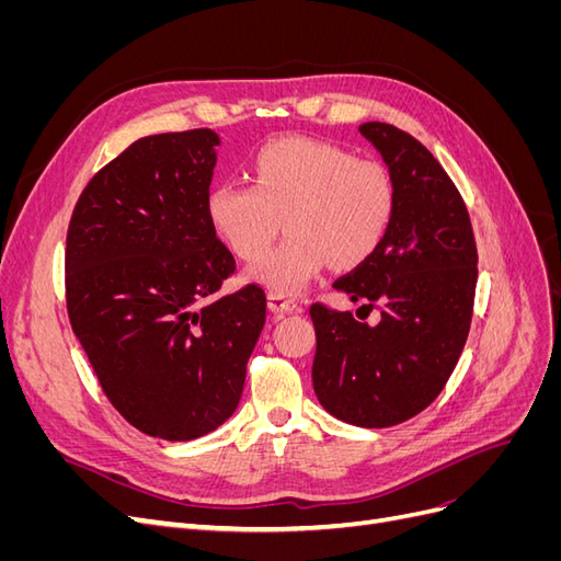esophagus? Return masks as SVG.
<instances>
[{
  "label": "esophagus",
  "mask_w": 561,
  "mask_h": 561,
  "mask_svg": "<svg viewBox=\"0 0 561 561\" xmlns=\"http://www.w3.org/2000/svg\"><path fill=\"white\" fill-rule=\"evenodd\" d=\"M266 299H268V311H271V313L283 316V313H295V311H299V301H295V299H290V297H285V295L268 293Z\"/></svg>",
  "instance_id": "34e87169"
}]
</instances>
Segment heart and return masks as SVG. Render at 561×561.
<instances>
[{"label":"heart","instance_id":"1","mask_svg":"<svg viewBox=\"0 0 561 561\" xmlns=\"http://www.w3.org/2000/svg\"><path fill=\"white\" fill-rule=\"evenodd\" d=\"M250 175L252 184L217 182L206 208L245 262L263 257L286 219L291 239L250 268V278L276 295H299L330 264H365L393 222L396 184L386 165L325 140H271L252 154Z\"/></svg>","mask_w":561,"mask_h":561}]
</instances>
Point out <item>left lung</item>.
Returning a JSON list of instances; mask_svg holds the SVG:
<instances>
[{
	"label": "left lung",
	"instance_id": "1",
	"mask_svg": "<svg viewBox=\"0 0 561 561\" xmlns=\"http://www.w3.org/2000/svg\"><path fill=\"white\" fill-rule=\"evenodd\" d=\"M396 184V215L371 257L334 287L375 304L369 325L351 311L311 307L313 390L325 410L360 428H388L439 396L461 355L478 285L466 203L431 151L390 124L360 126Z\"/></svg>",
	"mask_w": 561,
	"mask_h": 561
}]
</instances>
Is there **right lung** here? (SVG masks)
Listing matches in <instances>:
<instances>
[{"label": "right lung", "mask_w": 561, "mask_h": 561, "mask_svg": "<svg viewBox=\"0 0 561 561\" xmlns=\"http://www.w3.org/2000/svg\"><path fill=\"white\" fill-rule=\"evenodd\" d=\"M219 135H149L100 171L67 229V313L105 396L130 426L184 443L239 407L266 320L257 285L219 297L233 254L208 192Z\"/></svg>", "instance_id": "obj_1"}]
</instances>
